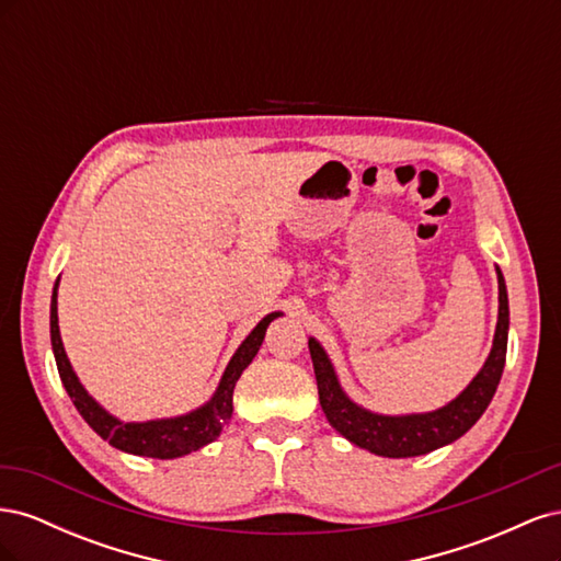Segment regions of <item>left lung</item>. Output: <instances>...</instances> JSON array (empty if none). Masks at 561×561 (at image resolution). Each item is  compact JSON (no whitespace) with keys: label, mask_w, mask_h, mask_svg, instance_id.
<instances>
[{"label":"left lung","mask_w":561,"mask_h":561,"mask_svg":"<svg viewBox=\"0 0 561 561\" xmlns=\"http://www.w3.org/2000/svg\"><path fill=\"white\" fill-rule=\"evenodd\" d=\"M499 276V322L494 334V346H491L484 367L478 371L468 388L449 404L439 407L435 412L426 414H404V416H383L375 414L355 404L339 386L334 367L328 353L311 336L309 351L313 360V371L318 381L320 407L325 412L330 426L342 433L348 443L358 445L377 456L388 458H407L421 456L433 449L445 447L454 439L468 433L478 419L484 414L491 398H494L507 351V325H511V311H507V290L501 268L496 266Z\"/></svg>","instance_id":"obj_1"}]
</instances>
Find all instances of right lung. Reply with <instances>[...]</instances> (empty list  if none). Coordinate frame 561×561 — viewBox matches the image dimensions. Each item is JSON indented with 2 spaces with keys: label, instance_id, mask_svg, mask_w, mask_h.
<instances>
[{
  "label": "right lung",
  "instance_id": "obj_1",
  "mask_svg": "<svg viewBox=\"0 0 561 561\" xmlns=\"http://www.w3.org/2000/svg\"><path fill=\"white\" fill-rule=\"evenodd\" d=\"M280 313H268L264 316L257 328H254L245 342L233 353L229 360L222 381H219L215 396L198 407V410L182 414L175 419H157V421H145V423H124L110 412H105L83 388L75 375V369L67 360V353L62 348L60 328H58V280L54 285V297H50V346H54L56 365L60 381L67 390V396L72 398L77 412L83 416V421L116 449L135 454V456H151V458H178L184 454H192L201 447L210 445L213 439L219 437L222 428L229 423L233 412V388L243 369L252 363L254 355H257L268 322L278 318Z\"/></svg>",
  "mask_w": 561,
  "mask_h": 561
}]
</instances>
